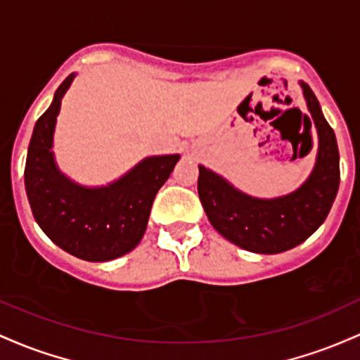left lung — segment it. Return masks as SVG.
Masks as SVG:
<instances>
[{
    "mask_svg": "<svg viewBox=\"0 0 360 360\" xmlns=\"http://www.w3.org/2000/svg\"><path fill=\"white\" fill-rule=\"evenodd\" d=\"M300 84L318 132L316 163L300 188L258 199L199 165L197 191L209 221L221 236L248 252L274 255L301 245L323 224L337 197L340 156L335 132L313 90Z\"/></svg>",
    "mask_w": 360,
    "mask_h": 360,
    "instance_id": "8db88e82",
    "label": "left lung"
}]
</instances>
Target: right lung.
Here are the masks:
<instances>
[{
	"mask_svg": "<svg viewBox=\"0 0 360 360\" xmlns=\"http://www.w3.org/2000/svg\"><path fill=\"white\" fill-rule=\"evenodd\" d=\"M76 72L54 93L32 132L25 163V191L32 214L59 248L86 262H108L134 250L146 231L153 200L180 155L148 156L120 179L84 187L56 163L54 131L60 102Z\"/></svg>",
	"mask_w": 360,
	"mask_h": 360,
	"instance_id": "1",
	"label": "right lung"
}]
</instances>
